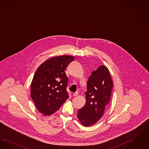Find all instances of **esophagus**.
<instances>
[{"instance_id":"esophagus-1","label":"esophagus","mask_w":149,"mask_h":149,"mask_svg":"<svg viewBox=\"0 0 149 149\" xmlns=\"http://www.w3.org/2000/svg\"><path fill=\"white\" fill-rule=\"evenodd\" d=\"M78 94H79L78 92L74 93L73 94V97H76V96H78Z\"/></svg>"}]
</instances>
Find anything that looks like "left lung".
Segmentation results:
<instances>
[{
    "label": "left lung",
    "instance_id": "8db88e82",
    "mask_svg": "<svg viewBox=\"0 0 149 149\" xmlns=\"http://www.w3.org/2000/svg\"><path fill=\"white\" fill-rule=\"evenodd\" d=\"M112 89L113 80L108 69L100 66L88 79L86 103L78 111V120L83 126H91L100 120L106 111Z\"/></svg>",
    "mask_w": 149,
    "mask_h": 149
}]
</instances>
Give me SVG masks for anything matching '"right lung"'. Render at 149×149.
Masks as SVG:
<instances>
[{
  "label": "right lung",
  "mask_w": 149,
  "mask_h": 149,
  "mask_svg": "<svg viewBox=\"0 0 149 149\" xmlns=\"http://www.w3.org/2000/svg\"><path fill=\"white\" fill-rule=\"evenodd\" d=\"M74 60L70 55L52 57L37 69L31 85V97L44 116L55 113L68 98V78L65 70Z\"/></svg>",
  "instance_id": "1"
}]
</instances>
